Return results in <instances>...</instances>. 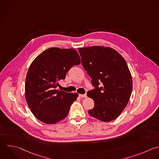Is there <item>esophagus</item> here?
<instances>
[{
    "label": "esophagus",
    "instance_id": "obj_1",
    "mask_svg": "<svg viewBox=\"0 0 159 159\" xmlns=\"http://www.w3.org/2000/svg\"><path fill=\"white\" fill-rule=\"evenodd\" d=\"M79 96L82 98H85L87 97V95L85 94H79Z\"/></svg>",
    "mask_w": 159,
    "mask_h": 159
}]
</instances>
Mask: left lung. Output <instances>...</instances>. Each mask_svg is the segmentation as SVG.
Listing matches in <instances>:
<instances>
[{"mask_svg":"<svg viewBox=\"0 0 159 159\" xmlns=\"http://www.w3.org/2000/svg\"><path fill=\"white\" fill-rule=\"evenodd\" d=\"M81 63L96 89L87 96L94 107L89 114L102 122L117 118L126 107L132 90V79L124 58L108 47L78 48Z\"/></svg>","mask_w":159,"mask_h":159,"instance_id":"obj_1","label":"left lung"}]
</instances>
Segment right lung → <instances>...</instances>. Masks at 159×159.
Wrapping results in <instances>:
<instances>
[{"label": "right lung", "mask_w": 159, "mask_h": 159, "mask_svg": "<svg viewBox=\"0 0 159 159\" xmlns=\"http://www.w3.org/2000/svg\"><path fill=\"white\" fill-rule=\"evenodd\" d=\"M81 63L73 48H48L32 62L25 80V99L32 114L45 124H56L68 114L78 94L57 89L59 81L74 65Z\"/></svg>", "instance_id": "1"}]
</instances>
